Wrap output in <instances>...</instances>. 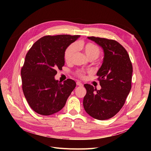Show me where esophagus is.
I'll return each instance as SVG.
<instances>
[{
  "instance_id": "1",
  "label": "esophagus",
  "mask_w": 151,
  "mask_h": 151,
  "mask_svg": "<svg viewBox=\"0 0 151 151\" xmlns=\"http://www.w3.org/2000/svg\"><path fill=\"white\" fill-rule=\"evenodd\" d=\"M76 85H77V86H81V87L83 86V84L79 82V81H77V82H76Z\"/></svg>"
}]
</instances>
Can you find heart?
I'll return each mask as SVG.
<instances>
[{
    "label": "heart",
    "mask_w": 151,
    "mask_h": 151,
    "mask_svg": "<svg viewBox=\"0 0 151 151\" xmlns=\"http://www.w3.org/2000/svg\"><path fill=\"white\" fill-rule=\"evenodd\" d=\"M77 47L81 49L90 60L96 59L100 54L99 46L92 42H81L78 45L71 44L65 49L63 54V58L65 62H71L77 51ZM85 74L84 71L81 70H79L76 72V75L80 78H84Z\"/></svg>",
    "instance_id": "1"
}]
</instances>
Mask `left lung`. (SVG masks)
<instances>
[{
	"mask_svg": "<svg viewBox=\"0 0 151 151\" xmlns=\"http://www.w3.org/2000/svg\"><path fill=\"white\" fill-rule=\"evenodd\" d=\"M88 38L102 47L104 59L97 73L101 89L97 91L85 84L87 92L83 106L92 117L106 120L114 116L124 106L132 88L133 67L127 51L117 41L96 37Z\"/></svg>",
	"mask_w": 151,
	"mask_h": 151,
	"instance_id": "8db88e82",
	"label": "left lung"
}]
</instances>
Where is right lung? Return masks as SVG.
I'll return each mask as SVG.
<instances>
[{"mask_svg":"<svg viewBox=\"0 0 151 151\" xmlns=\"http://www.w3.org/2000/svg\"><path fill=\"white\" fill-rule=\"evenodd\" d=\"M80 35H46L40 38L26 54L21 68L22 88L30 108L37 113L48 116L65 106L76 87L73 80H55L57 69L64 65L67 47Z\"/></svg>","mask_w":151,"mask_h":151,"instance_id":"obj_1","label":"right lung"}]
</instances>
